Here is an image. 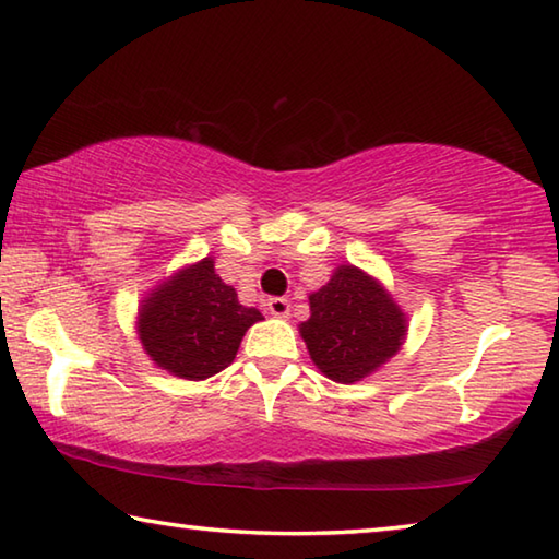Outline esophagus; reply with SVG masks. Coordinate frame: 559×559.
<instances>
[{"label": "esophagus", "mask_w": 559, "mask_h": 559, "mask_svg": "<svg viewBox=\"0 0 559 559\" xmlns=\"http://www.w3.org/2000/svg\"><path fill=\"white\" fill-rule=\"evenodd\" d=\"M266 308H269V313L276 316V318H288V313H290V302H288V298H283V296H271L266 300Z\"/></svg>", "instance_id": "esophagus-1"}]
</instances>
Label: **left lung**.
I'll return each instance as SVG.
<instances>
[{
  "label": "left lung",
  "mask_w": 559,
  "mask_h": 559,
  "mask_svg": "<svg viewBox=\"0 0 559 559\" xmlns=\"http://www.w3.org/2000/svg\"><path fill=\"white\" fill-rule=\"evenodd\" d=\"M404 323L380 283L355 266H340L328 286L310 296V318L300 335L320 372L353 384L400 349Z\"/></svg>",
  "instance_id": "8db88e82"
}]
</instances>
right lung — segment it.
<instances>
[{
  "label": "right lung",
  "instance_id": "right-lung-1",
  "mask_svg": "<svg viewBox=\"0 0 559 559\" xmlns=\"http://www.w3.org/2000/svg\"><path fill=\"white\" fill-rule=\"evenodd\" d=\"M257 320L204 259L159 286L140 310V340L157 367L185 380H206L229 367Z\"/></svg>",
  "mask_w": 559,
  "mask_h": 559
}]
</instances>
